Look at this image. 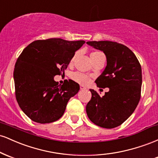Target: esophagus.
Here are the masks:
<instances>
[{"label":"esophagus","instance_id":"1","mask_svg":"<svg viewBox=\"0 0 158 158\" xmlns=\"http://www.w3.org/2000/svg\"><path fill=\"white\" fill-rule=\"evenodd\" d=\"M80 90H86V88L83 85H80Z\"/></svg>","mask_w":158,"mask_h":158}]
</instances>
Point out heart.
I'll return each instance as SVG.
<instances>
[{"label":"heart","instance_id":"heart-1","mask_svg":"<svg viewBox=\"0 0 158 158\" xmlns=\"http://www.w3.org/2000/svg\"><path fill=\"white\" fill-rule=\"evenodd\" d=\"M77 55V53L74 54L73 57L71 59V62L74 60V59H75ZM90 56V59H91V61H94V60H96V59H98V58L101 57V56H104V55H103L102 52L99 51H95V52H91ZM72 78H73L74 81H76L77 82L80 83V84H82V85H87L90 81L89 77H88V76L85 75V74L81 73H78V72L72 74Z\"/></svg>","mask_w":158,"mask_h":158}]
</instances>
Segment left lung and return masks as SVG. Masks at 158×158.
<instances>
[{
	"label": "left lung",
	"instance_id": "obj_1",
	"mask_svg": "<svg viewBox=\"0 0 158 158\" xmlns=\"http://www.w3.org/2000/svg\"><path fill=\"white\" fill-rule=\"evenodd\" d=\"M87 44L106 55L107 65L95 82L99 88H109L102 97L90 89L92 97L86 106L87 115L98 126L115 128L124 123L138 105L141 66L135 53L125 45L110 41H88Z\"/></svg>",
	"mask_w": 158,
	"mask_h": 158
}]
</instances>
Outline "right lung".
<instances>
[{"instance_id": "1", "label": "right lung", "mask_w": 158, "mask_h": 158, "mask_svg": "<svg viewBox=\"0 0 158 158\" xmlns=\"http://www.w3.org/2000/svg\"><path fill=\"white\" fill-rule=\"evenodd\" d=\"M85 43L37 40L19 56L13 73L15 97L21 109L32 121L44 124L62 117L69 99L79 92V85L70 79L61 85L54 77L64 71Z\"/></svg>"}]
</instances>
